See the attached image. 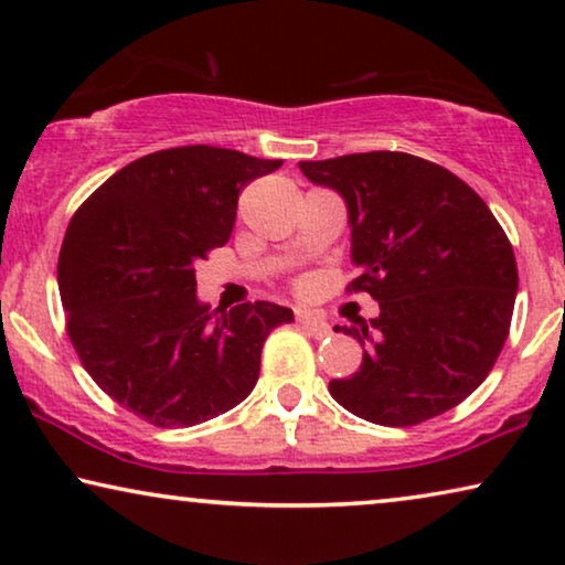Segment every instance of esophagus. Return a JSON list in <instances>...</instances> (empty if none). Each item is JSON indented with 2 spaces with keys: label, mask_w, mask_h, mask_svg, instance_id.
<instances>
[{
  "label": "esophagus",
  "mask_w": 565,
  "mask_h": 565,
  "mask_svg": "<svg viewBox=\"0 0 565 565\" xmlns=\"http://www.w3.org/2000/svg\"><path fill=\"white\" fill-rule=\"evenodd\" d=\"M296 319H298V323L300 327H303L308 334H313L316 339H323V337H329L331 334V327L327 321L321 319L319 313H311V311H296Z\"/></svg>",
  "instance_id": "34e87169"
}]
</instances>
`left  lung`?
Here are the masks:
<instances>
[{
  "mask_svg": "<svg viewBox=\"0 0 565 565\" xmlns=\"http://www.w3.org/2000/svg\"><path fill=\"white\" fill-rule=\"evenodd\" d=\"M334 190L352 231L354 290L375 319L342 327L362 365L329 391L360 419L412 427L466 401L507 342L516 298L512 244L460 177L401 151L298 161ZM339 331V327H337Z\"/></svg>",
  "mask_w": 565,
  "mask_h": 565,
  "instance_id": "8db88e82",
  "label": "left lung"
}]
</instances>
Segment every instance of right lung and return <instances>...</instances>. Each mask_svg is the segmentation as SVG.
I'll return each mask as SVG.
<instances>
[{"label": "right lung", "mask_w": 565, "mask_h": 565, "mask_svg": "<svg viewBox=\"0 0 565 565\" xmlns=\"http://www.w3.org/2000/svg\"><path fill=\"white\" fill-rule=\"evenodd\" d=\"M280 159L215 146L149 153L74 213L58 257L66 329L99 388L157 427H195L249 396L285 306L198 298L195 265L231 238L238 190Z\"/></svg>", "instance_id": "obj_1"}]
</instances>
